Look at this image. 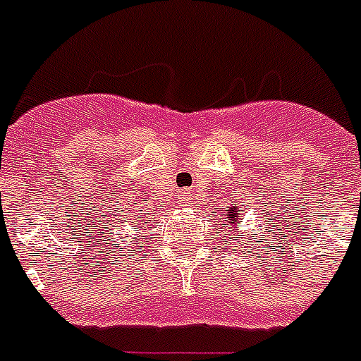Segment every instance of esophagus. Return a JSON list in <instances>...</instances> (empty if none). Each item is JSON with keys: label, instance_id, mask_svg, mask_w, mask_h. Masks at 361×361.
<instances>
[{"label": "esophagus", "instance_id": "34e87169", "mask_svg": "<svg viewBox=\"0 0 361 361\" xmlns=\"http://www.w3.org/2000/svg\"><path fill=\"white\" fill-rule=\"evenodd\" d=\"M186 199H188V197H186Z\"/></svg>", "mask_w": 361, "mask_h": 361}]
</instances>
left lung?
Instances as JSON below:
<instances>
[{"instance_id":"1","label":"left lung","mask_w":361,"mask_h":361,"mask_svg":"<svg viewBox=\"0 0 361 361\" xmlns=\"http://www.w3.org/2000/svg\"><path fill=\"white\" fill-rule=\"evenodd\" d=\"M226 212H228V221H230V224L237 228V223H239V217H241V215L233 212V206H232V210H226Z\"/></svg>"}]
</instances>
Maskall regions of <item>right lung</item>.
Returning a JSON list of instances; mask_svg holds the SVG:
<instances>
[{
	"label": "right lung",
	"mask_w": 361,
	"mask_h": 361,
	"mask_svg": "<svg viewBox=\"0 0 361 361\" xmlns=\"http://www.w3.org/2000/svg\"><path fill=\"white\" fill-rule=\"evenodd\" d=\"M140 228H142V226H140Z\"/></svg>",
	"instance_id": "obj_1"
}]
</instances>
